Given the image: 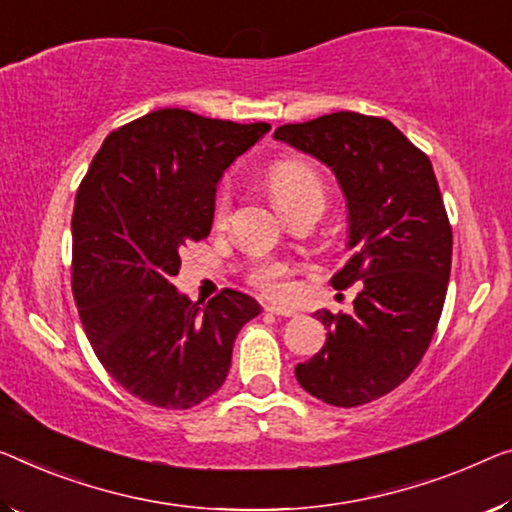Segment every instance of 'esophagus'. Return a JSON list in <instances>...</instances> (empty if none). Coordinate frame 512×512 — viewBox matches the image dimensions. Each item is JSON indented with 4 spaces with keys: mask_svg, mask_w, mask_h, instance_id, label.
I'll return each mask as SVG.
<instances>
[{
    "mask_svg": "<svg viewBox=\"0 0 512 512\" xmlns=\"http://www.w3.org/2000/svg\"><path fill=\"white\" fill-rule=\"evenodd\" d=\"M264 310L269 312V315H278V317H294L296 315L292 308H285V305H276V303L264 305Z\"/></svg>",
    "mask_w": 512,
    "mask_h": 512,
    "instance_id": "34e87169",
    "label": "esophagus"
}]
</instances>
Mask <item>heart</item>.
<instances>
[{
	"mask_svg": "<svg viewBox=\"0 0 512 512\" xmlns=\"http://www.w3.org/2000/svg\"><path fill=\"white\" fill-rule=\"evenodd\" d=\"M269 186L271 193L276 197V202L282 207L301 200L305 195H324V183L319 177L315 167L305 163L301 158H282L278 163L271 165L269 170ZM232 195L230 188H220L216 197V220L223 223L230 213ZM289 269L282 262H273V259H266V262L255 264L248 273L250 285L257 287L259 292L266 296H285L289 294Z\"/></svg>",
	"mask_w": 512,
	"mask_h": 512,
	"instance_id": "b5f03b06",
	"label": "heart"
}]
</instances>
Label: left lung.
Masks as SVG:
<instances>
[{
  "label": "left lung",
  "mask_w": 512,
  "mask_h": 512,
  "mask_svg": "<svg viewBox=\"0 0 512 512\" xmlns=\"http://www.w3.org/2000/svg\"><path fill=\"white\" fill-rule=\"evenodd\" d=\"M273 137L315 156L347 200L352 257L331 278L361 282L354 312L315 317L329 333L294 375L312 398L358 407L398 388L430 347L451 278L453 230L432 163L388 119L333 112Z\"/></svg>",
  "instance_id": "8db88e82"
}]
</instances>
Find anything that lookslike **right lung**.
Here are the masks:
<instances>
[{"mask_svg": "<svg viewBox=\"0 0 512 512\" xmlns=\"http://www.w3.org/2000/svg\"><path fill=\"white\" fill-rule=\"evenodd\" d=\"M271 126L179 108L144 114L103 140L73 209L71 285L80 322L110 377L151 407L190 409L223 386L248 294L207 305L177 292L181 248L207 239L216 188Z\"/></svg>", "mask_w": 512, "mask_h": 512, "instance_id": "1", "label": "right lung"}]
</instances>
